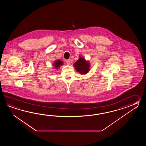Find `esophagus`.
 I'll return each instance as SVG.
<instances>
[{"label": "esophagus", "instance_id": "1", "mask_svg": "<svg viewBox=\"0 0 146 146\" xmlns=\"http://www.w3.org/2000/svg\"><path fill=\"white\" fill-rule=\"evenodd\" d=\"M70 62H71L70 59H66V64H68V65H69V64H70Z\"/></svg>", "mask_w": 146, "mask_h": 146}]
</instances>
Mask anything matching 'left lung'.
<instances>
[{
	"mask_svg": "<svg viewBox=\"0 0 146 146\" xmlns=\"http://www.w3.org/2000/svg\"><path fill=\"white\" fill-rule=\"evenodd\" d=\"M74 68L76 71L81 74H86L90 69V64L88 61L82 57H80L79 59L74 64Z\"/></svg>",
	"mask_w": 146,
	"mask_h": 146,
	"instance_id": "obj_1",
	"label": "left lung"
}]
</instances>
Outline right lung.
<instances>
[{"instance_id": "right-lung-1", "label": "right lung", "mask_w": 146, "mask_h": 146, "mask_svg": "<svg viewBox=\"0 0 146 146\" xmlns=\"http://www.w3.org/2000/svg\"><path fill=\"white\" fill-rule=\"evenodd\" d=\"M63 65V62L61 60H57L56 61H55V62H54L53 66H54V67L55 69H58L59 68L60 66Z\"/></svg>"}]
</instances>
